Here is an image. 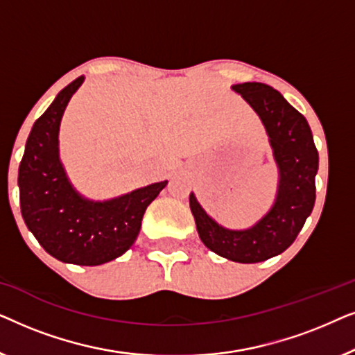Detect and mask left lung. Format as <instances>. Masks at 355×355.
Here are the masks:
<instances>
[{"mask_svg":"<svg viewBox=\"0 0 355 355\" xmlns=\"http://www.w3.org/2000/svg\"><path fill=\"white\" fill-rule=\"evenodd\" d=\"M263 123L278 166V192L271 210L249 230L223 227L189 196L198 236L215 254L239 263H259L288 249L315 205L318 152L307 119L273 87L261 82L232 85Z\"/></svg>","mask_w":355,"mask_h":355,"instance_id":"obj_1","label":"left lung"}]
</instances>
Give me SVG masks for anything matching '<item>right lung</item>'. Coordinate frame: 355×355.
Instances as JSON below:
<instances>
[{"mask_svg":"<svg viewBox=\"0 0 355 355\" xmlns=\"http://www.w3.org/2000/svg\"><path fill=\"white\" fill-rule=\"evenodd\" d=\"M84 82L64 87L28 134L19 164V200L28 231L64 263L95 266L118 259L137 239L144 213L168 181L150 184L105 202L84 198L60 159V124L71 96Z\"/></svg>","mask_w":355,"mask_h":355,"instance_id":"obj_1","label":"right lung"}]
</instances>
